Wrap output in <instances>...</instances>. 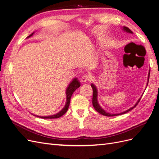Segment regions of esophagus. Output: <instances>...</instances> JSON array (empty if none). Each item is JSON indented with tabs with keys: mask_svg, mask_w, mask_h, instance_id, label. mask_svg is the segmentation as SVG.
Instances as JSON below:
<instances>
[{
	"mask_svg": "<svg viewBox=\"0 0 159 159\" xmlns=\"http://www.w3.org/2000/svg\"><path fill=\"white\" fill-rule=\"evenodd\" d=\"M91 80V77L87 74H84L82 75V77L81 78V81L82 82H87V81H89Z\"/></svg>",
	"mask_w": 159,
	"mask_h": 159,
	"instance_id": "obj_1",
	"label": "esophagus"
}]
</instances>
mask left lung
<instances>
[{
	"mask_svg": "<svg viewBox=\"0 0 159 159\" xmlns=\"http://www.w3.org/2000/svg\"><path fill=\"white\" fill-rule=\"evenodd\" d=\"M123 29L124 31L126 32V33H131V34L133 33L132 31L130 29H129L128 27H123ZM149 75H150V72H149V74H148V81L147 85H148L149 79ZM91 87H92V88H93V105L94 108L95 110H96L99 113L102 114V115H103V116H107V117L117 116H119V115H122V114H124V113H127V112L130 111V110H132L133 108H134V107H135L137 106V104L139 103V100H140V99H141V98H139L138 99L137 102L136 103V104H135L134 106H133L132 107H131V108L129 109L128 110H126V111H123V112H121V113H116V114L112 113V114H111V113L106 112L104 110H103V109L102 108V107H100V106L99 105V104H98V100H97V96H98V91H97V89L96 87H95V85H94V84H91Z\"/></svg>",
	"mask_w": 159,
	"mask_h": 159,
	"instance_id": "1",
	"label": "left lung"
}]
</instances>
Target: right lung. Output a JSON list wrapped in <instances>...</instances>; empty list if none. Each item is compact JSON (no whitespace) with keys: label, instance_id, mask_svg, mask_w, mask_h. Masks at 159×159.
Masks as SVG:
<instances>
[{"label":"right lung","instance_id":"add662e5","mask_svg":"<svg viewBox=\"0 0 159 159\" xmlns=\"http://www.w3.org/2000/svg\"><path fill=\"white\" fill-rule=\"evenodd\" d=\"M34 33H33L31 34L28 36L27 39L33 36ZM80 87V82L78 80V79L77 78L73 79V80L70 82V84L68 86V87L66 89V104H65V107H63V108L59 113L55 114V115L49 116H35V115H34V116L40 117V118H43V119H57V118H59V117H61L62 116L64 115V114L67 111V110L68 109V107L70 105V98H71V97H72L73 93Z\"/></svg>","mask_w":159,"mask_h":159}]
</instances>
